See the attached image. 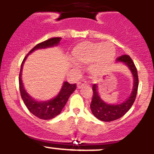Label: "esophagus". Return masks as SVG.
Returning a JSON list of instances; mask_svg holds the SVG:
<instances>
[{
	"label": "esophagus",
	"mask_w": 154,
	"mask_h": 154,
	"mask_svg": "<svg viewBox=\"0 0 154 154\" xmlns=\"http://www.w3.org/2000/svg\"><path fill=\"white\" fill-rule=\"evenodd\" d=\"M87 85V82H86V80H81V81L78 82V83H77V88L78 89H80L81 87H83V86H86Z\"/></svg>",
	"instance_id": "obj_1"
}]
</instances>
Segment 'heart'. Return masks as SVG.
Instances as JSON below:
<instances>
[{
  "label": "heart",
  "instance_id": "b5f03b06",
  "mask_svg": "<svg viewBox=\"0 0 154 154\" xmlns=\"http://www.w3.org/2000/svg\"><path fill=\"white\" fill-rule=\"evenodd\" d=\"M115 48L111 43H97L84 41L76 46L71 52L74 60L82 64L92 62L90 71L98 74L113 61Z\"/></svg>",
  "mask_w": 154,
  "mask_h": 154
}]
</instances>
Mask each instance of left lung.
Masks as SVG:
<instances>
[{"label": "left lung", "instance_id": "obj_1", "mask_svg": "<svg viewBox=\"0 0 154 154\" xmlns=\"http://www.w3.org/2000/svg\"><path fill=\"white\" fill-rule=\"evenodd\" d=\"M117 62H123L127 65L132 73L134 78L133 88L130 96L123 103L117 104H109L101 99L98 93L97 85L92 86V98L90 104L91 110L96 118L104 122H111L120 118L126 114L133 104L136 98L138 87V77L137 68L130 56L123 55L117 59Z\"/></svg>", "mask_w": 154, "mask_h": 154}]
</instances>
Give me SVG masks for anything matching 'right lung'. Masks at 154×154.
<instances>
[{
  "instance_id": "right-lung-1",
  "label": "right lung",
  "mask_w": 154,
  "mask_h": 154,
  "mask_svg": "<svg viewBox=\"0 0 154 154\" xmlns=\"http://www.w3.org/2000/svg\"><path fill=\"white\" fill-rule=\"evenodd\" d=\"M61 39H62L61 37H53V38H50V39L47 40L44 42L37 44L32 50H30L28 55L24 58L22 65H21L20 73H19V90H20L21 97H22V100H23L24 103L26 105L28 110L31 113H33L34 116L40 119H42V120H50V119L56 117L57 115H59L61 113L63 107H65V104L67 103L69 96L76 89V83L71 84L68 82H65L59 95L56 98L47 101H35L27 93L25 89H24L22 78H21L22 67H23V64L26 59L27 56L30 53L34 52V50H38V49H44L47 48V47H53V46H57L60 42Z\"/></svg>"
}]
</instances>
